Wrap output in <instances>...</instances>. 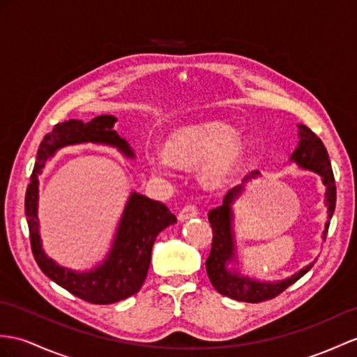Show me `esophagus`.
I'll return each instance as SVG.
<instances>
[{
	"label": "esophagus",
	"mask_w": 357,
	"mask_h": 357,
	"mask_svg": "<svg viewBox=\"0 0 357 357\" xmlns=\"http://www.w3.org/2000/svg\"><path fill=\"white\" fill-rule=\"evenodd\" d=\"M197 215H198V208L194 204H188L178 212V221H186L189 218H194Z\"/></svg>",
	"instance_id": "1"
}]
</instances>
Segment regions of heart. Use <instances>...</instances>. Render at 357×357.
<instances>
[{"instance_id":"obj_1","label":"heart","mask_w":357,"mask_h":357,"mask_svg":"<svg viewBox=\"0 0 357 357\" xmlns=\"http://www.w3.org/2000/svg\"><path fill=\"white\" fill-rule=\"evenodd\" d=\"M247 142L236 136L234 128L221 121L189 124L171 135L167 150L149 153V163L154 172L168 174L174 163L197 165L199 181L207 189H220L236 176L244 163Z\"/></svg>"}]
</instances>
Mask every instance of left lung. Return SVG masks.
Returning <instances> with one entry per match:
<instances>
[{
    "mask_svg": "<svg viewBox=\"0 0 357 357\" xmlns=\"http://www.w3.org/2000/svg\"><path fill=\"white\" fill-rule=\"evenodd\" d=\"M298 146L291 155V162H295L303 169H309L317 172L323 178V185L326 186V206L328 221L323 231V239L326 241L330 220L335 212L336 206V186L332 171V163L328 159V153L323 141L312 132L306 126L298 124ZM260 176L259 171H253L244 178L242 185L231 188L225 194L222 204L212 208L208 212V222L212 225L213 239L212 250L206 260V271L211 279L213 288L221 295L230 297L238 301L245 303H260L265 300H271L282 294L286 288L306 274L314 266V262L300 269L298 273L288 277L280 282H260L256 279H250L248 275H241L236 271L229 269V264L236 259V247H234V231H233V211L231 206L234 203L248 180ZM317 262V260H315Z\"/></svg>",
    "mask_w": 357,
    "mask_h": 357,
    "instance_id": "1",
    "label": "left lung"
}]
</instances>
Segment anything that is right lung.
Wrapping results in <instances>:
<instances>
[{
	"label": "right lung",
	"mask_w": 357,
	"mask_h": 357,
	"mask_svg": "<svg viewBox=\"0 0 357 357\" xmlns=\"http://www.w3.org/2000/svg\"><path fill=\"white\" fill-rule=\"evenodd\" d=\"M115 123V116L101 115L91 119L89 123L69 119L56 124L40 142L30 185L25 192V215L30 230L31 251L42 273L75 297L92 304L116 303L132 297L141 289L150 268L155 238L168 225L177 222L176 215L171 213L163 203L132 192L121 216L112 248L100 265L91 271H73L60 266L45 255L39 234L38 176L57 150L75 144L93 142L110 145L118 149L126 158L133 159L135 153L126 139L113 130Z\"/></svg>",
	"instance_id": "right-lung-1"
}]
</instances>
